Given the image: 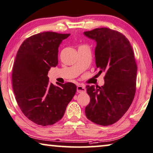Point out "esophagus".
Segmentation results:
<instances>
[{"label":"esophagus","mask_w":153,"mask_h":153,"mask_svg":"<svg viewBox=\"0 0 153 153\" xmlns=\"http://www.w3.org/2000/svg\"><path fill=\"white\" fill-rule=\"evenodd\" d=\"M77 93H86V88L84 86H77Z\"/></svg>","instance_id":"34e87169"}]
</instances>
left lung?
<instances>
[{
    "mask_svg": "<svg viewBox=\"0 0 153 153\" xmlns=\"http://www.w3.org/2000/svg\"><path fill=\"white\" fill-rule=\"evenodd\" d=\"M96 42L95 64L98 74L105 72L102 86H86L90 102L86 117L102 126L117 122L131 105L135 94L137 67L131 43L126 36L108 28L84 32Z\"/></svg>",
    "mask_w": 153,
    "mask_h": 153,
    "instance_id": "1",
    "label": "left lung"
}]
</instances>
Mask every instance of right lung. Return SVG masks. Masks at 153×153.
Here are the masks:
<instances>
[{
    "instance_id": "obj_1",
    "label": "right lung",
    "mask_w": 153,
    "mask_h": 153,
    "mask_svg": "<svg viewBox=\"0 0 153 153\" xmlns=\"http://www.w3.org/2000/svg\"><path fill=\"white\" fill-rule=\"evenodd\" d=\"M70 36L52 31L35 34L17 52L12 86L22 112L35 124L46 126L62 119L77 87L71 82L50 83L48 72L58 63V47Z\"/></svg>"
}]
</instances>
